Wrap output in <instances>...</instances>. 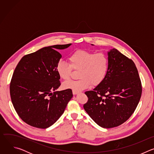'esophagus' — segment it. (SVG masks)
Segmentation results:
<instances>
[{
  "mask_svg": "<svg viewBox=\"0 0 154 154\" xmlns=\"http://www.w3.org/2000/svg\"><path fill=\"white\" fill-rule=\"evenodd\" d=\"M79 93V91H75V90H72V93H73V94H74V95H75V94H78Z\"/></svg>",
  "mask_w": 154,
  "mask_h": 154,
  "instance_id": "esophagus-1",
  "label": "esophagus"
}]
</instances>
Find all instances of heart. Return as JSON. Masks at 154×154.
Segmentation results:
<instances>
[{
	"mask_svg": "<svg viewBox=\"0 0 154 154\" xmlns=\"http://www.w3.org/2000/svg\"><path fill=\"white\" fill-rule=\"evenodd\" d=\"M69 63L63 60L58 61L56 71L59 77L68 80L73 69L79 70L78 80H70L63 84L64 88L79 91L93 85H99L105 79L108 70V58L104 53L77 50L68 58Z\"/></svg>",
	"mask_w": 154,
	"mask_h": 154,
	"instance_id": "1",
	"label": "heart"
}]
</instances>
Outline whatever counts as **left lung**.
<instances>
[{
	"label": "left lung",
	"instance_id": "left-lung-1",
	"mask_svg": "<svg viewBox=\"0 0 154 154\" xmlns=\"http://www.w3.org/2000/svg\"><path fill=\"white\" fill-rule=\"evenodd\" d=\"M108 70L105 79L85 94L86 113L99 126L113 128L125 122L135 112L142 86L134 62L116 49L108 52Z\"/></svg>",
	"mask_w": 154,
	"mask_h": 154
}]
</instances>
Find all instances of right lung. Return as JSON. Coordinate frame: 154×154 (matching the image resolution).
I'll return each instance as SVG.
<instances>
[{
  "instance_id": "add662e5",
  "label": "right lung",
  "mask_w": 154,
  "mask_h": 154,
  "mask_svg": "<svg viewBox=\"0 0 154 154\" xmlns=\"http://www.w3.org/2000/svg\"><path fill=\"white\" fill-rule=\"evenodd\" d=\"M71 45L43 48L24 56L16 66L10 85V96L16 113L27 124L49 127L63 115L72 97L71 89L55 91L61 85L56 65L61 55L57 49Z\"/></svg>"
}]
</instances>
